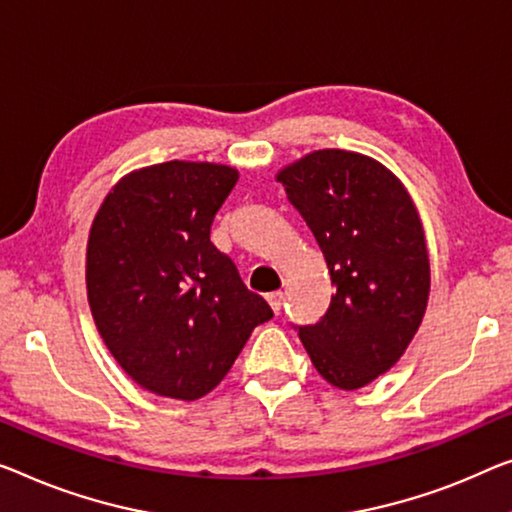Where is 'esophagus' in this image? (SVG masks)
I'll return each instance as SVG.
<instances>
[{"label": "esophagus", "instance_id": "34e87169", "mask_svg": "<svg viewBox=\"0 0 512 512\" xmlns=\"http://www.w3.org/2000/svg\"><path fill=\"white\" fill-rule=\"evenodd\" d=\"M266 301H269V305H271V310L276 312H280V308H282V301H285V296H282V292H273V294H269L266 296Z\"/></svg>", "mask_w": 512, "mask_h": 512}]
</instances>
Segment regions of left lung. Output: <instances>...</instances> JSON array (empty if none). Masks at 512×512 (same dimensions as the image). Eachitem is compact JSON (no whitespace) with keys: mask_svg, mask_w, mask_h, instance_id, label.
Segmentation results:
<instances>
[{"mask_svg":"<svg viewBox=\"0 0 512 512\" xmlns=\"http://www.w3.org/2000/svg\"><path fill=\"white\" fill-rule=\"evenodd\" d=\"M276 179L335 285L326 315L299 326V338L319 375L356 391L400 361L423 322L430 255L421 216L404 183L356 151H310Z\"/></svg>","mask_w":512,"mask_h":512,"instance_id":"obj_1","label":"left lung"}]
</instances>
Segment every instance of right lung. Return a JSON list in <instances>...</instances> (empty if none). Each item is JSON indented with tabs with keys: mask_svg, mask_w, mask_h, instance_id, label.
<instances>
[{
	"mask_svg": "<svg viewBox=\"0 0 512 512\" xmlns=\"http://www.w3.org/2000/svg\"><path fill=\"white\" fill-rule=\"evenodd\" d=\"M239 170L167 160L121 177L87 241V299L117 363L174 400L211 393L273 312L209 234Z\"/></svg>",
	"mask_w": 512,
	"mask_h": 512,
	"instance_id": "right-lung-1",
	"label": "right lung"
}]
</instances>
